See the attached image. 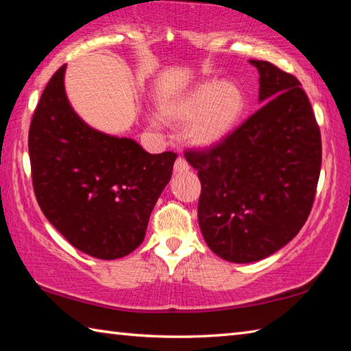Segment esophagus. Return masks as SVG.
<instances>
[{
    "instance_id": "1",
    "label": "esophagus",
    "mask_w": 351,
    "mask_h": 351,
    "mask_svg": "<svg viewBox=\"0 0 351 351\" xmlns=\"http://www.w3.org/2000/svg\"><path fill=\"white\" fill-rule=\"evenodd\" d=\"M173 169H175V173H182V171L189 170V164L184 158H178Z\"/></svg>"
}]
</instances>
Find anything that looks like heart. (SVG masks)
<instances>
[{
    "label": "heart",
    "instance_id": "1",
    "mask_svg": "<svg viewBox=\"0 0 351 351\" xmlns=\"http://www.w3.org/2000/svg\"><path fill=\"white\" fill-rule=\"evenodd\" d=\"M246 110V96L241 88L229 80H209L195 86L170 110L178 122H192L186 138L201 150L213 148L239 125ZM154 125L158 121L154 119Z\"/></svg>",
    "mask_w": 351,
    "mask_h": 351
}]
</instances>
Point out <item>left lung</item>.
<instances>
[{
    "instance_id": "1",
    "label": "left lung",
    "mask_w": 351,
    "mask_h": 351,
    "mask_svg": "<svg viewBox=\"0 0 351 351\" xmlns=\"http://www.w3.org/2000/svg\"><path fill=\"white\" fill-rule=\"evenodd\" d=\"M257 68L261 108L207 152L198 170V221L213 252L232 263L269 257L294 239L313 207L322 142L300 82L269 62Z\"/></svg>"
}]
</instances>
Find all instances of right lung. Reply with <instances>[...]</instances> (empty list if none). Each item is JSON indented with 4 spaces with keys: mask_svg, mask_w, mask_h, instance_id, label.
Here are the masks:
<instances>
[{
    "mask_svg": "<svg viewBox=\"0 0 351 351\" xmlns=\"http://www.w3.org/2000/svg\"><path fill=\"white\" fill-rule=\"evenodd\" d=\"M66 64L51 77L29 130L32 182L41 212L75 249L100 260L133 252L167 186L178 154H150L77 114Z\"/></svg>",
    "mask_w": 351,
    "mask_h": 351,
    "instance_id": "1",
    "label": "right lung"
}]
</instances>
